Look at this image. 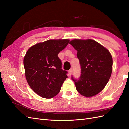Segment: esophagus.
<instances>
[{"label":"esophagus","instance_id":"esophagus-1","mask_svg":"<svg viewBox=\"0 0 129 129\" xmlns=\"http://www.w3.org/2000/svg\"><path fill=\"white\" fill-rule=\"evenodd\" d=\"M72 73H73V70H72V69L69 70V72H68V73H69V75L70 76L72 74Z\"/></svg>","mask_w":129,"mask_h":129}]
</instances>
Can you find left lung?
I'll use <instances>...</instances> for the list:
<instances>
[{
  "mask_svg": "<svg viewBox=\"0 0 129 129\" xmlns=\"http://www.w3.org/2000/svg\"><path fill=\"white\" fill-rule=\"evenodd\" d=\"M76 50L81 66V75L75 80L78 92L85 97L96 95L110 78L113 58L109 51L92 39H74L69 42Z\"/></svg>",
  "mask_w": 129,
  "mask_h": 129,
  "instance_id": "1",
  "label": "left lung"
}]
</instances>
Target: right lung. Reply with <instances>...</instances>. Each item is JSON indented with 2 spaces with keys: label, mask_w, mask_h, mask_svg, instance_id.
Returning <instances> with one entry per match:
<instances>
[{
  "label": "right lung",
  "mask_w": 129,
  "mask_h": 129,
  "mask_svg": "<svg viewBox=\"0 0 129 129\" xmlns=\"http://www.w3.org/2000/svg\"><path fill=\"white\" fill-rule=\"evenodd\" d=\"M69 42L67 39H50L33 45L27 51L24 57L25 77L31 89L40 96H55L68 78L57 55Z\"/></svg>",
  "instance_id": "1"
}]
</instances>
